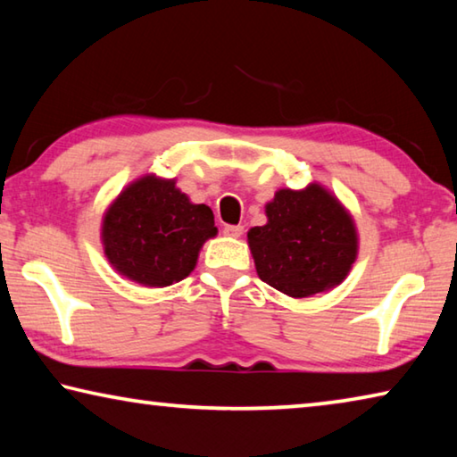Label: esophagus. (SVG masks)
<instances>
[{"mask_svg": "<svg viewBox=\"0 0 457 457\" xmlns=\"http://www.w3.org/2000/svg\"><path fill=\"white\" fill-rule=\"evenodd\" d=\"M223 234L229 237H239L244 234V226H226L223 228Z\"/></svg>", "mask_w": 457, "mask_h": 457, "instance_id": "34e87169", "label": "esophagus"}]
</instances>
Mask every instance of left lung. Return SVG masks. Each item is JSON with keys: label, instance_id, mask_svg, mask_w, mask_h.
<instances>
[{"label": "left lung", "instance_id": "obj_1", "mask_svg": "<svg viewBox=\"0 0 457 457\" xmlns=\"http://www.w3.org/2000/svg\"><path fill=\"white\" fill-rule=\"evenodd\" d=\"M268 223L247 231L262 282L306 298L345 280L357 260V228L340 201L320 185L280 189L266 205Z\"/></svg>", "mask_w": 457, "mask_h": 457}]
</instances>
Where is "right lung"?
<instances>
[{"mask_svg": "<svg viewBox=\"0 0 457 457\" xmlns=\"http://www.w3.org/2000/svg\"><path fill=\"white\" fill-rule=\"evenodd\" d=\"M218 234L213 212L191 204L173 179L145 175L120 193L103 220L104 253L119 274L151 288L187 278L205 239Z\"/></svg>", "mask_w": 457, "mask_h": 457, "instance_id": "right-lung-1", "label": "right lung"}]
</instances>
